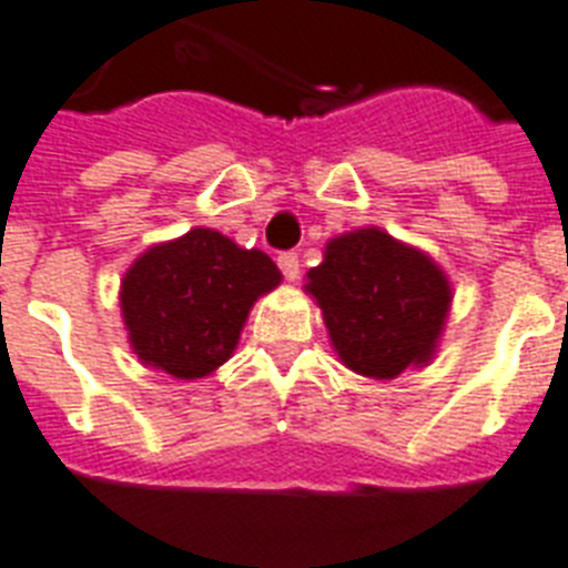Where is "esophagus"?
<instances>
[{
    "mask_svg": "<svg viewBox=\"0 0 568 568\" xmlns=\"http://www.w3.org/2000/svg\"><path fill=\"white\" fill-rule=\"evenodd\" d=\"M276 265H280L285 280H297L301 276V258H297V253H280Z\"/></svg>",
    "mask_w": 568,
    "mask_h": 568,
    "instance_id": "1",
    "label": "esophagus"
}]
</instances>
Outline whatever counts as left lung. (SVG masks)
<instances>
[{
  "label": "left lung",
  "mask_w": 568,
  "mask_h": 568,
  "mask_svg": "<svg viewBox=\"0 0 568 568\" xmlns=\"http://www.w3.org/2000/svg\"><path fill=\"white\" fill-rule=\"evenodd\" d=\"M306 288L342 363L365 377H397L427 363L450 303L439 267L379 230L329 241Z\"/></svg>",
  "instance_id": "1"
}]
</instances>
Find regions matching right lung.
<instances>
[{
	"label": "right lung",
	"mask_w": 568,
	"mask_h": 568,
	"mask_svg": "<svg viewBox=\"0 0 568 568\" xmlns=\"http://www.w3.org/2000/svg\"><path fill=\"white\" fill-rule=\"evenodd\" d=\"M280 285L262 250L214 230H191L146 250L120 292L129 338L146 365L191 379L230 359L258 294Z\"/></svg>",
	"instance_id": "1"
}]
</instances>
